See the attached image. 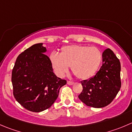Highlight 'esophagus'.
I'll return each mask as SVG.
<instances>
[{
	"mask_svg": "<svg viewBox=\"0 0 132 132\" xmlns=\"http://www.w3.org/2000/svg\"><path fill=\"white\" fill-rule=\"evenodd\" d=\"M73 82H72V81H68L67 82V84H68V85H73Z\"/></svg>",
	"mask_w": 132,
	"mask_h": 132,
	"instance_id": "esophagus-1",
	"label": "esophagus"
}]
</instances>
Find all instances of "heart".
<instances>
[{"label": "heart", "instance_id": "b5f03b06", "mask_svg": "<svg viewBox=\"0 0 132 132\" xmlns=\"http://www.w3.org/2000/svg\"><path fill=\"white\" fill-rule=\"evenodd\" d=\"M50 59L58 76H64L70 66L78 79H86L94 75L99 68L103 54L97 47L69 45L62 47L60 54L52 52Z\"/></svg>", "mask_w": 132, "mask_h": 132}]
</instances>
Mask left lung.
Masks as SVG:
<instances>
[{"label":"left lung","instance_id":"obj_1","mask_svg":"<svg viewBox=\"0 0 132 132\" xmlns=\"http://www.w3.org/2000/svg\"><path fill=\"white\" fill-rule=\"evenodd\" d=\"M121 63L113 51L103 53V65L93 77L81 81L82 91L78 96L86 106L103 108L110 104L121 89Z\"/></svg>","mask_w":132,"mask_h":132}]
</instances>
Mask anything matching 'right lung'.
<instances>
[{"instance_id":"1","label":"right lung","mask_w":132,"mask_h":132,"mask_svg":"<svg viewBox=\"0 0 132 132\" xmlns=\"http://www.w3.org/2000/svg\"><path fill=\"white\" fill-rule=\"evenodd\" d=\"M43 43L35 44L17 57L12 70L13 95L24 108L34 112L48 109L57 98L66 80L53 73Z\"/></svg>"}]
</instances>
